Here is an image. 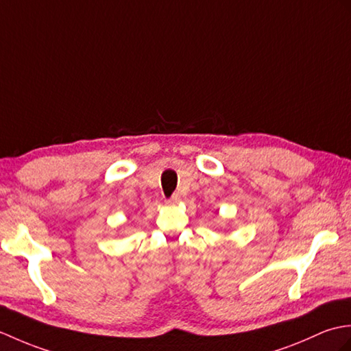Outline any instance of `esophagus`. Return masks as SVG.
Listing matches in <instances>:
<instances>
[{
	"label": "esophagus",
	"mask_w": 351,
	"mask_h": 351,
	"mask_svg": "<svg viewBox=\"0 0 351 351\" xmlns=\"http://www.w3.org/2000/svg\"><path fill=\"white\" fill-rule=\"evenodd\" d=\"M178 201H180V195H178V193H174V195H173V197H171L169 199H167V202H168V204H173V206L178 204Z\"/></svg>",
	"instance_id": "1"
}]
</instances>
